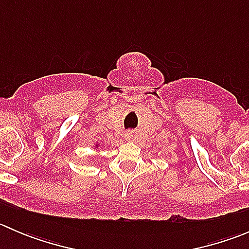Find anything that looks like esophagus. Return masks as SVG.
I'll return each instance as SVG.
<instances>
[{
    "instance_id": "1",
    "label": "esophagus",
    "mask_w": 249,
    "mask_h": 249,
    "mask_svg": "<svg viewBox=\"0 0 249 249\" xmlns=\"http://www.w3.org/2000/svg\"><path fill=\"white\" fill-rule=\"evenodd\" d=\"M125 136H126V137H127V139H131L132 134H131V132H127V134H126V135H125Z\"/></svg>"
}]
</instances>
